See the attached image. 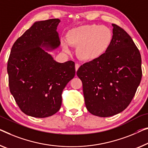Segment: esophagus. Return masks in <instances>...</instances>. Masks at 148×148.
I'll use <instances>...</instances> for the list:
<instances>
[{
  "instance_id": "obj_1",
  "label": "esophagus",
  "mask_w": 148,
  "mask_h": 148,
  "mask_svg": "<svg viewBox=\"0 0 148 148\" xmlns=\"http://www.w3.org/2000/svg\"><path fill=\"white\" fill-rule=\"evenodd\" d=\"M79 67H80V64H78L76 63V64H75V70H76V71H77V70H78Z\"/></svg>"
}]
</instances>
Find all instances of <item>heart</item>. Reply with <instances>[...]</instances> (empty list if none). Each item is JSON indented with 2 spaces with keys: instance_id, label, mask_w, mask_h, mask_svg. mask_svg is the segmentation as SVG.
I'll list each match as a JSON object with an SVG mask.
<instances>
[{
  "instance_id": "b5f03b06",
  "label": "heart",
  "mask_w": 148,
  "mask_h": 148,
  "mask_svg": "<svg viewBox=\"0 0 148 148\" xmlns=\"http://www.w3.org/2000/svg\"><path fill=\"white\" fill-rule=\"evenodd\" d=\"M113 34L110 28L95 24L72 28L62 41L64 51L70 52V46H76L77 56L84 61H94L106 54L111 46Z\"/></svg>"
}]
</instances>
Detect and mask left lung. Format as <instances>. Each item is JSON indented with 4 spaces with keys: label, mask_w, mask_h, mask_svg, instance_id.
Returning a JSON list of instances; mask_svg holds the SVG:
<instances>
[{
    "label": "left lung",
    "mask_w": 148,
    "mask_h": 148,
    "mask_svg": "<svg viewBox=\"0 0 148 148\" xmlns=\"http://www.w3.org/2000/svg\"><path fill=\"white\" fill-rule=\"evenodd\" d=\"M113 39L106 54L82 65L76 72L82 82L90 113L110 117L123 111L135 95L142 76L140 51L131 36L112 24Z\"/></svg>",
    "instance_id": "8db88e82"
}]
</instances>
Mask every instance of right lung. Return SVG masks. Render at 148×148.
Listing matches in <instances>:
<instances>
[{"mask_svg": "<svg viewBox=\"0 0 148 148\" xmlns=\"http://www.w3.org/2000/svg\"><path fill=\"white\" fill-rule=\"evenodd\" d=\"M58 18L38 21L18 38L11 49L7 72L10 93L21 111L35 118L54 115L62 93L76 73L73 61L59 63L47 50L60 45Z\"/></svg>", "mask_w": 148, "mask_h": 148, "instance_id": "1", "label": "right lung"}]
</instances>
